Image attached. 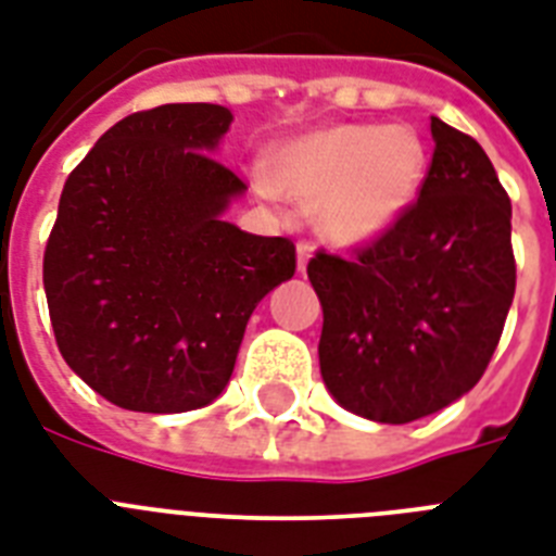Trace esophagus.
<instances>
[{"label": "esophagus", "mask_w": 556, "mask_h": 556, "mask_svg": "<svg viewBox=\"0 0 556 556\" xmlns=\"http://www.w3.org/2000/svg\"><path fill=\"white\" fill-rule=\"evenodd\" d=\"M314 253V244L312 242H296V268L305 270V265H308V260H312Z\"/></svg>", "instance_id": "34e87169"}]
</instances>
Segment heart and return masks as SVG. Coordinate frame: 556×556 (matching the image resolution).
<instances>
[{
	"instance_id": "obj_1",
	"label": "heart",
	"mask_w": 556,
	"mask_h": 556,
	"mask_svg": "<svg viewBox=\"0 0 556 556\" xmlns=\"http://www.w3.org/2000/svg\"><path fill=\"white\" fill-rule=\"evenodd\" d=\"M424 173L427 152L413 129L338 124L282 143L262 190L317 204L323 233L340 244H364L413 207Z\"/></svg>"
}]
</instances>
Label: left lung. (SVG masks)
Wrapping results in <instances>:
<instances>
[{"mask_svg":"<svg viewBox=\"0 0 556 556\" xmlns=\"http://www.w3.org/2000/svg\"><path fill=\"white\" fill-rule=\"evenodd\" d=\"M418 201L355 256L317 251L320 371L340 406L409 424L479 383L514 303L510 199L491 159L432 117Z\"/></svg>","mask_w":556,"mask_h":556,"instance_id":"1","label":"left lung"}]
</instances>
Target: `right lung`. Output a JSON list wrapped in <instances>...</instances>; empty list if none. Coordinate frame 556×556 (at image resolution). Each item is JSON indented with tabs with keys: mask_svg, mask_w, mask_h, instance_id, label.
Here are the masks:
<instances>
[{
	"mask_svg": "<svg viewBox=\"0 0 556 556\" xmlns=\"http://www.w3.org/2000/svg\"><path fill=\"white\" fill-rule=\"evenodd\" d=\"M230 121L216 103L135 112L65 178L42 256L56 346L132 413L216 401L256 303L294 277L291 239L222 218L248 190L210 155Z\"/></svg>",
	"mask_w": 556,
	"mask_h": 556,
	"instance_id": "1",
	"label": "right lung"
}]
</instances>
